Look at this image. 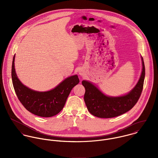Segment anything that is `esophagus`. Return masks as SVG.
Listing matches in <instances>:
<instances>
[{
    "instance_id": "esophagus-1",
    "label": "esophagus",
    "mask_w": 158,
    "mask_h": 158,
    "mask_svg": "<svg viewBox=\"0 0 158 158\" xmlns=\"http://www.w3.org/2000/svg\"><path fill=\"white\" fill-rule=\"evenodd\" d=\"M83 72H81V71H80V72H79V73L81 75H83V73H82Z\"/></svg>"
}]
</instances>
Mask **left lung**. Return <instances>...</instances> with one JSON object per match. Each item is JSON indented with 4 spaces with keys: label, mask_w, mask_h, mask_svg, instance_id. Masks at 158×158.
I'll use <instances>...</instances> for the list:
<instances>
[{
    "label": "left lung",
    "mask_w": 158,
    "mask_h": 158,
    "mask_svg": "<svg viewBox=\"0 0 158 158\" xmlns=\"http://www.w3.org/2000/svg\"><path fill=\"white\" fill-rule=\"evenodd\" d=\"M142 60V72L135 86L128 93L118 97L106 95L94 84L83 80L85 88L84 100L90 114L100 118H112L128 112L137 102L143 86L145 78V65Z\"/></svg>",
    "instance_id": "obj_1"
}]
</instances>
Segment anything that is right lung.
I'll use <instances>...</instances> for the list:
<instances>
[{
    "instance_id": "obj_1",
    "label": "right lung",
    "mask_w": 158,
    "mask_h": 158,
    "mask_svg": "<svg viewBox=\"0 0 158 158\" xmlns=\"http://www.w3.org/2000/svg\"><path fill=\"white\" fill-rule=\"evenodd\" d=\"M13 59L11 78L18 99L29 112L43 117H50L60 113L64 106L72 88L80 82L77 75L66 78L55 88L44 92L33 90L25 86L18 78Z\"/></svg>"
}]
</instances>
